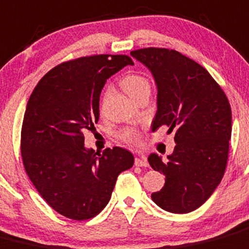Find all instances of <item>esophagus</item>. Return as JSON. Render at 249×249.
<instances>
[{
  "instance_id": "esophagus-1",
  "label": "esophagus",
  "mask_w": 249,
  "mask_h": 249,
  "mask_svg": "<svg viewBox=\"0 0 249 249\" xmlns=\"http://www.w3.org/2000/svg\"><path fill=\"white\" fill-rule=\"evenodd\" d=\"M135 165H136V166H147V165H148L146 157L137 156L136 158H135Z\"/></svg>"
}]
</instances>
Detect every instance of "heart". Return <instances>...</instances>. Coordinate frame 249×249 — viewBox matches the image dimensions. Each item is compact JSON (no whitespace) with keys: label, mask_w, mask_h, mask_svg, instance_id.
Returning a JSON list of instances; mask_svg holds the SVG:
<instances>
[{"label":"heart","mask_w":249,"mask_h":249,"mask_svg":"<svg viewBox=\"0 0 249 249\" xmlns=\"http://www.w3.org/2000/svg\"><path fill=\"white\" fill-rule=\"evenodd\" d=\"M122 85L124 90L135 100L143 91L149 90V88H151L148 79L146 76L141 75V74H127L123 78ZM108 90H109V88H108ZM119 135L120 139L126 142V143H136L140 139V131L136 127H125L120 131Z\"/></svg>","instance_id":"obj_1"}]
</instances>
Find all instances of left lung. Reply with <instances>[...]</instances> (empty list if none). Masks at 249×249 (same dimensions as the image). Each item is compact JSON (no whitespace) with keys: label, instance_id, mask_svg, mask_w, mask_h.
Masks as SVG:
<instances>
[{"label":"left lung","instance_id":"obj_1","mask_svg":"<svg viewBox=\"0 0 249 249\" xmlns=\"http://www.w3.org/2000/svg\"><path fill=\"white\" fill-rule=\"evenodd\" d=\"M152 71L158 88L153 130H175L176 144L166 159L152 153L149 165L163 173V189L152 194L157 206L170 213L201 207L225 173L231 139V107L223 89L206 68L171 48L131 51Z\"/></svg>","mask_w":249,"mask_h":249}]
</instances>
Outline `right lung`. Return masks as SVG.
Segmentation results:
<instances>
[{"label": "right lung", "instance_id": "right-lung-1", "mask_svg": "<svg viewBox=\"0 0 249 249\" xmlns=\"http://www.w3.org/2000/svg\"><path fill=\"white\" fill-rule=\"evenodd\" d=\"M127 64L126 54H93L58 64L42 76L26 105L20 134L24 168L51 208L73 220L93 218L109 202L118 175L134 165L120 147L103 153L84 146L100 119L106 80Z\"/></svg>", "mask_w": 249, "mask_h": 249}]
</instances>
